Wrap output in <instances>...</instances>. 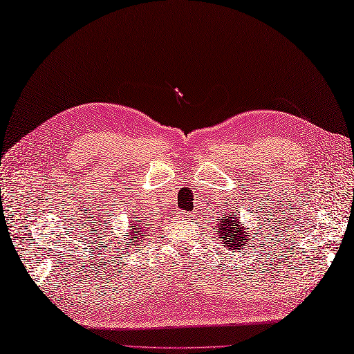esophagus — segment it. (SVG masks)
<instances>
[{
  "mask_svg": "<svg viewBox=\"0 0 354 354\" xmlns=\"http://www.w3.org/2000/svg\"><path fill=\"white\" fill-rule=\"evenodd\" d=\"M178 218H180V219H191L192 214H191V213H183V212H182V213L178 214Z\"/></svg>",
  "mask_w": 354,
  "mask_h": 354,
  "instance_id": "esophagus-1",
  "label": "esophagus"
}]
</instances>
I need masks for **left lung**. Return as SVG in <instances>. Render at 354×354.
<instances>
[{
	"mask_svg": "<svg viewBox=\"0 0 354 354\" xmlns=\"http://www.w3.org/2000/svg\"><path fill=\"white\" fill-rule=\"evenodd\" d=\"M218 234L222 245L227 246L232 252H239L240 249L248 245L246 242L251 240L248 237L249 232L245 231L243 223L237 218V212H230L228 216L218 222Z\"/></svg>",
	"mask_w": 354,
	"mask_h": 354,
	"instance_id": "left-lung-1",
	"label": "left lung"
}]
</instances>
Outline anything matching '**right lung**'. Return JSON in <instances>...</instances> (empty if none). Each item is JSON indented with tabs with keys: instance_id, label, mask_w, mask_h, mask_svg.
<instances>
[{
	"instance_id": "1",
	"label": "right lung",
	"mask_w": 354,
	"mask_h": 354,
	"mask_svg": "<svg viewBox=\"0 0 354 354\" xmlns=\"http://www.w3.org/2000/svg\"><path fill=\"white\" fill-rule=\"evenodd\" d=\"M131 225H132V228H131L132 231H131V237H129V243H133L135 239H140L142 232L147 231V223H145V225H144V223L140 222V221H136V222L132 221Z\"/></svg>"
}]
</instances>
